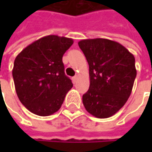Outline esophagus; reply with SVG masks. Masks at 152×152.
Segmentation results:
<instances>
[{
	"label": "esophagus",
	"mask_w": 152,
	"mask_h": 152,
	"mask_svg": "<svg viewBox=\"0 0 152 152\" xmlns=\"http://www.w3.org/2000/svg\"><path fill=\"white\" fill-rule=\"evenodd\" d=\"M77 79H78V76H77V75H76V76H75L74 77H73V78H72V81H73V83H75L76 81H77Z\"/></svg>",
	"instance_id": "obj_1"
}]
</instances>
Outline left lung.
Returning <instances> with one entry per match:
<instances>
[{
	"label": "left lung",
	"instance_id": "obj_1",
	"mask_svg": "<svg viewBox=\"0 0 152 152\" xmlns=\"http://www.w3.org/2000/svg\"><path fill=\"white\" fill-rule=\"evenodd\" d=\"M78 46L86 57L90 74L83 104L97 118L111 117L131 94L137 76L135 57L120 43L106 39H83Z\"/></svg>",
	"mask_w": 152,
	"mask_h": 152
}]
</instances>
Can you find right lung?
I'll list each match as a JSON object with an SVG mask.
<instances>
[{
	"instance_id": "right-lung-1",
	"label": "right lung",
	"mask_w": 152,
	"mask_h": 152,
	"mask_svg": "<svg viewBox=\"0 0 152 152\" xmlns=\"http://www.w3.org/2000/svg\"><path fill=\"white\" fill-rule=\"evenodd\" d=\"M73 39L57 35L43 37L15 57L12 76L17 97L30 112L39 116L56 113L73 87L64 73L62 56Z\"/></svg>"
}]
</instances>
